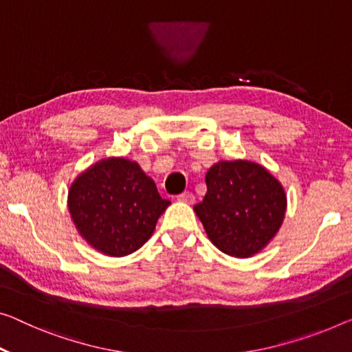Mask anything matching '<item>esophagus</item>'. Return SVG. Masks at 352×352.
I'll return each instance as SVG.
<instances>
[{
	"label": "esophagus",
	"instance_id": "obj_1",
	"mask_svg": "<svg viewBox=\"0 0 352 352\" xmlns=\"http://www.w3.org/2000/svg\"><path fill=\"white\" fill-rule=\"evenodd\" d=\"M178 201H183L186 204H192L194 202V194L190 192V191H185L182 194H178Z\"/></svg>",
	"mask_w": 352,
	"mask_h": 352
}]
</instances>
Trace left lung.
Segmentation results:
<instances>
[{
	"label": "left lung",
	"instance_id": "left-lung-1",
	"mask_svg": "<svg viewBox=\"0 0 352 352\" xmlns=\"http://www.w3.org/2000/svg\"><path fill=\"white\" fill-rule=\"evenodd\" d=\"M207 194L194 206L208 239L229 256L250 258L270 242L286 212L280 183L250 161H221L206 175Z\"/></svg>",
	"mask_w": 352,
	"mask_h": 352
}]
</instances>
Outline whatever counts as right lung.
Masks as SVG:
<instances>
[{
  "label": "right lung",
  "instance_id": "obj_1",
  "mask_svg": "<svg viewBox=\"0 0 352 352\" xmlns=\"http://www.w3.org/2000/svg\"><path fill=\"white\" fill-rule=\"evenodd\" d=\"M67 201L78 232L109 256L139 250L170 204L138 162L123 158L104 160L78 175Z\"/></svg>",
  "mask_w": 352,
  "mask_h": 352
}]
</instances>
